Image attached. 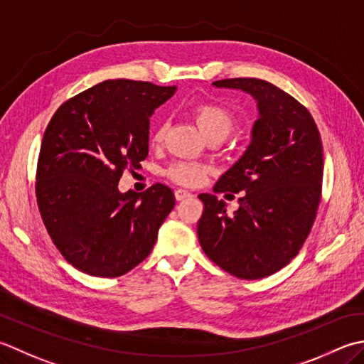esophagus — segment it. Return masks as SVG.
I'll list each match as a JSON object with an SVG mask.
<instances>
[{"mask_svg": "<svg viewBox=\"0 0 364 364\" xmlns=\"http://www.w3.org/2000/svg\"><path fill=\"white\" fill-rule=\"evenodd\" d=\"M174 196H176L177 201H183V199L191 198L193 195H191L190 191H187V190H176V191H174Z\"/></svg>", "mask_w": 364, "mask_h": 364, "instance_id": "34e87169", "label": "esophagus"}]
</instances>
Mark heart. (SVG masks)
I'll return each mask as SVG.
<instances>
[{
	"label": "heart",
	"instance_id": "heart-1",
	"mask_svg": "<svg viewBox=\"0 0 364 364\" xmlns=\"http://www.w3.org/2000/svg\"><path fill=\"white\" fill-rule=\"evenodd\" d=\"M191 116L193 119L196 121L198 127L203 130L204 135L212 139V138H220L225 139L229 133L234 130L235 125V117L232 111L221 105L218 102H201L191 108ZM166 132V121L160 119L155 125L154 133H152V141L154 143H160L165 136ZM207 173H209V168L203 163L198 161H176L168 169V177L171 181L179 185H185V187H196V185L201 183Z\"/></svg>",
	"mask_w": 364,
	"mask_h": 364
}]
</instances>
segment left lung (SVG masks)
I'll return each mask as SVG.
<instances>
[{
  "instance_id": "obj_1",
  "label": "left lung",
  "mask_w": 364,
  "mask_h": 364,
  "mask_svg": "<svg viewBox=\"0 0 364 364\" xmlns=\"http://www.w3.org/2000/svg\"><path fill=\"white\" fill-rule=\"evenodd\" d=\"M257 102L248 149L220 177L217 193H240L239 210L201 193L198 239L207 257L242 279H261L299 255L314 225L322 193L323 151L309 111L283 89L259 78H226Z\"/></svg>"
}]
</instances>
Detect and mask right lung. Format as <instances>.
Here are the masks:
<instances>
[{
	"label": "right lung",
	"instance_id": "add662e5",
	"mask_svg": "<svg viewBox=\"0 0 364 364\" xmlns=\"http://www.w3.org/2000/svg\"><path fill=\"white\" fill-rule=\"evenodd\" d=\"M176 86L107 80L64 102L43 133L36 198L65 261L100 278L125 275L151 255L174 209L173 190L155 183L121 193L125 169L149 152V117Z\"/></svg>",
	"mask_w": 364,
	"mask_h": 364
}]
</instances>
